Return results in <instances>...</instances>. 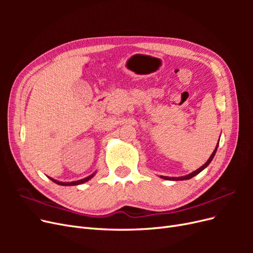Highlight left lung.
I'll list each match as a JSON object with an SVG mask.
<instances>
[{
	"instance_id": "left-lung-1",
	"label": "left lung",
	"mask_w": 253,
	"mask_h": 253,
	"mask_svg": "<svg viewBox=\"0 0 253 253\" xmlns=\"http://www.w3.org/2000/svg\"><path fill=\"white\" fill-rule=\"evenodd\" d=\"M218 142H219V140H218ZM218 142H217V144H216V147H215V150L213 151V153L211 154V156L209 157V159L207 160V163L205 164V165H203L200 169H197V170H195L194 172H192V173H190V174H188V175H186V176H181V177H168V176H160V177L162 178H164V179H168V180H186V179H190V178H192L193 176H195V175H197L198 173H201L204 169H206L207 167L209 166V164L212 162V159H213V157H214V155H215V153H216V151H217V147H218Z\"/></svg>"
}]
</instances>
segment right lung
Here are the masks:
<instances>
[{
  "instance_id": "1",
  "label": "right lung",
  "mask_w": 253,
  "mask_h": 253,
  "mask_svg": "<svg viewBox=\"0 0 253 253\" xmlns=\"http://www.w3.org/2000/svg\"><path fill=\"white\" fill-rule=\"evenodd\" d=\"M96 174V172L95 173H93L91 175H89V176H87V177H85V178H83V179H80V180H76V181H71V182H62V181H58V180H56V179H53V178H51V177H49V179H51L53 182H56L57 185H60V186H76V185H80V183H83V182H86L87 180H89L91 177H94V175Z\"/></svg>"
}]
</instances>
